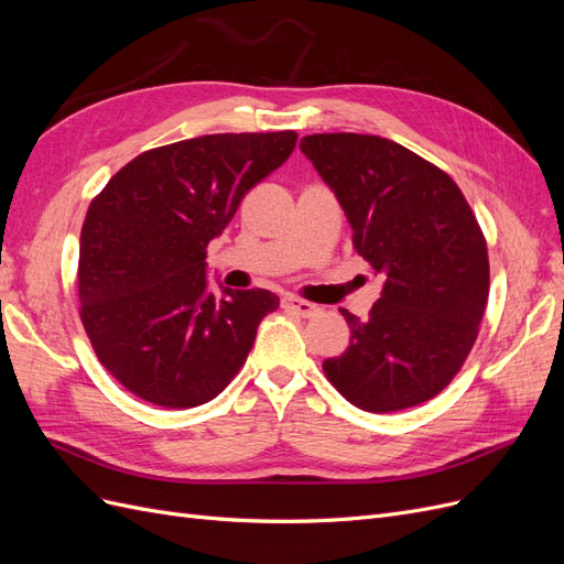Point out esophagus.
<instances>
[{"label": "esophagus", "mask_w": 564, "mask_h": 564, "mask_svg": "<svg viewBox=\"0 0 564 564\" xmlns=\"http://www.w3.org/2000/svg\"><path fill=\"white\" fill-rule=\"evenodd\" d=\"M282 308L292 311V313H296L301 317H311L317 311L311 301H303V299H296V296H284L282 299Z\"/></svg>", "instance_id": "esophagus-1"}]
</instances>
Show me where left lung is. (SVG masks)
<instances>
[{
  "label": "left lung",
  "mask_w": 564,
  "mask_h": 564,
  "mask_svg": "<svg viewBox=\"0 0 564 564\" xmlns=\"http://www.w3.org/2000/svg\"><path fill=\"white\" fill-rule=\"evenodd\" d=\"M301 152L352 228V247L386 278L350 346L322 362L350 404L373 414L433 400L464 367L489 296L485 235L458 185L404 145L369 133H313Z\"/></svg>",
  "instance_id": "obj_1"
}]
</instances>
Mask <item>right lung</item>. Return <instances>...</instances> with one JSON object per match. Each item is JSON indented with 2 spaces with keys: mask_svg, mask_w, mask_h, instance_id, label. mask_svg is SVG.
Returning a JSON list of instances; mask_svg holds the SVG:
<instances>
[{
  "mask_svg": "<svg viewBox=\"0 0 564 564\" xmlns=\"http://www.w3.org/2000/svg\"><path fill=\"white\" fill-rule=\"evenodd\" d=\"M296 131L212 133L152 148L108 181L79 237V317L94 352L135 398L214 400L247 362L268 289L207 286V247L242 197L286 162Z\"/></svg>",
  "mask_w": 564,
  "mask_h": 564,
  "instance_id": "right-lung-1",
  "label": "right lung"
}]
</instances>
